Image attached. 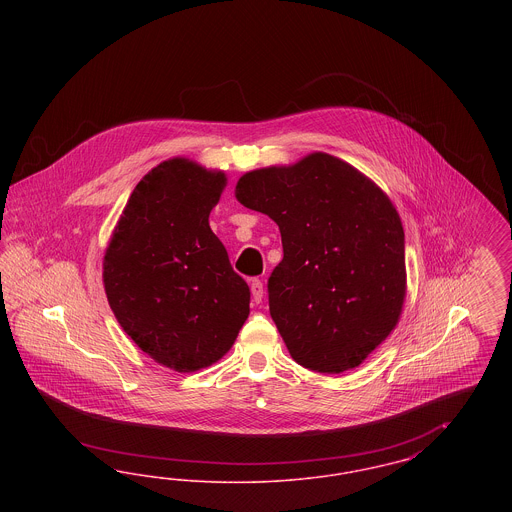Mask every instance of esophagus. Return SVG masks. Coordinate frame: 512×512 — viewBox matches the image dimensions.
<instances>
[{
  "mask_svg": "<svg viewBox=\"0 0 512 512\" xmlns=\"http://www.w3.org/2000/svg\"><path fill=\"white\" fill-rule=\"evenodd\" d=\"M249 286H251L253 301H255V303H261V301H263V282H261L259 278H253Z\"/></svg>",
  "mask_w": 512,
  "mask_h": 512,
  "instance_id": "esophagus-1",
  "label": "esophagus"
}]
</instances>
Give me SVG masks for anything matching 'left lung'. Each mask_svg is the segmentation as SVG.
<instances>
[{
	"label": "left lung",
	"instance_id": "8db88e82",
	"mask_svg": "<svg viewBox=\"0 0 512 512\" xmlns=\"http://www.w3.org/2000/svg\"><path fill=\"white\" fill-rule=\"evenodd\" d=\"M234 194L280 228L268 307L293 361L322 374L361 365L397 326L407 295L405 232L390 197L322 151L245 172Z\"/></svg>",
	"mask_w": 512,
	"mask_h": 512
}]
</instances>
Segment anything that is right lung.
Listing matches in <instances>:
<instances>
[{
  "label": "right lung",
  "instance_id": "obj_1",
  "mask_svg": "<svg viewBox=\"0 0 512 512\" xmlns=\"http://www.w3.org/2000/svg\"><path fill=\"white\" fill-rule=\"evenodd\" d=\"M224 171L186 157L136 184L103 257V286L122 330L155 363L195 372L217 363L249 317V288L209 226Z\"/></svg>",
  "mask_w": 512,
  "mask_h": 512
}]
</instances>
